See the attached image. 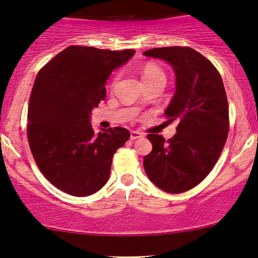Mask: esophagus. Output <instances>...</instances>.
Here are the masks:
<instances>
[{"label": "esophagus", "instance_id": "1", "mask_svg": "<svg viewBox=\"0 0 258 258\" xmlns=\"http://www.w3.org/2000/svg\"><path fill=\"white\" fill-rule=\"evenodd\" d=\"M141 137H144V134H143V133H139V132H137V131H132V132H131V136H130L131 140H136V139H139V138H141Z\"/></svg>", "mask_w": 258, "mask_h": 258}]
</instances>
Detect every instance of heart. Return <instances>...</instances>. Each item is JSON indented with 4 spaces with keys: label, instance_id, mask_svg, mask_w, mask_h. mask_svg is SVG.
<instances>
[{
    "label": "heart",
    "instance_id": "obj_1",
    "mask_svg": "<svg viewBox=\"0 0 258 258\" xmlns=\"http://www.w3.org/2000/svg\"><path fill=\"white\" fill-rule=\"evenodd\" d=\"M143 81L144 83L146 82H152V81H158V79H161V81H166V75L165 72L162 71V69H160L158 65H155L153 63H148L144 67L143 72ZM118 79V76H115L114 82Z\"/></svg>",
    "mask_w": 258,
    "mask_h": 258
}]
</instances>
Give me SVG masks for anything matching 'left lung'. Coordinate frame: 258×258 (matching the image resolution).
Listing matches in <instances>:
<instances>
[{
  "label": "left lung",
  "instance_id": "8db88e82",
  "mask_svg": "<svg viewBox=\"0 0 258 258\" xmlns=\"http://www.w3.org/2000/svg\"><path fill=\"white\" fill-rule=\"evenodd\" d=\"M145 56L166 60L175 74V93L166 108L168 122L176 121L168 140L148 134L152 152L144 158L148 179L167 193L191 189L219 160L229 131V108L216 68L187 46L154 48Z\"/></svg>",
  "mask_w": 258,
  "mask_h": 258
}]
</instances>
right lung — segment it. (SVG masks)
Wrapping results in <instances>:
<instances>
[{
  "mask_svg": "<svg viewBox=\"0 0 258 258\" xmlns=\"http://www.w3.org/2000/svg\"><path fill=\"white\" fill-rule=\"evenodd\" d=\"M134 53L71 45L39 70L29 100V146L43 175L64 193L88 197L107 182L112 159L130 131L97 134L90 120L106 97L111 72Z\"/></svg>",
  "mask_w": 258,
  "mask_h": 258,
  "instance_id": "add662e5",
  "label": "right lung"
}]
</instances>
